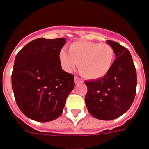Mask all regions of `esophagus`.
<instances>
[{
	"mask_svg": "<svg viewBox=\"0 0 149 149\" xmlns=\"http://www.w3.org/2000/svg\"><path fill=\"white\" fill-rule=\"evenodd\" d=\"M82 81H83V80H82L80 78H79L78 77H74V83H76V84H77V83H81Z\"/></svg>",
	"mask_w": 149,
	"mask_h": 149,
	"instance_id": "34e87169",
	"label": "esophagus"
}]
</instances>
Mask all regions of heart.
I'll use <instances>...</instances> for the list:
<instances>
[{
    "mask_svg": "<svg viewBox=\"0 0 149 149\" xmlns=\"http://www.w3.org/2000/svg\"><path fill=\"white\" fill-rule=\"evenodd\" d=\"M58 57L66 72H72L78 64L79 72L83 77L97 79L105 77L112 69L115 52L108 43L77 41L70 45L69 53L61 49Z\"/></svg>",
    "mask_w": 149,
    "mask_h": 149,
    "instance_id": "1",
    "label": "heart"
}]
</instances>
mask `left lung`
Returning <instances> with one entry per match:
<instances>
[{
	"label": "left lung",
	"mask_w": 149,
	"mask_h": 149,
	"mask_svg": "<svg viewBox=\"0 0 149 149\" xmlns=\"http://www.w3.org/2000/svg\"><path fill=\"white\" fill-rule=\"evenodd\" d=\"M116 59L112 69L102 78L86 81L85 102L89 112L101 120H112L128 111L135 99L137 76L132 56L125 47L112 40Z\"/></svg>",
	"instance_id": "8db88e82"
}]
</instances>
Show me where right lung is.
I'll use <instances>...</instances> for the list:
<instances>
[{
	"instance_id": "obj_1",
	"label": "right lung",
	"mask_w": 149,
	"mask_h": 149,
	"mask_svg": "<svg viewBox=\"0 0 149 149\" xmlns=\"http://www.w3.org/2000/svg\"><path fill=\"white\" fill-rule=\"evenodd\" d=\"M65 38H39L17 54L12 88L20 111L33 120L46 123L62 114L66 100L74 88V76L62 70L59 52Z\"/></svg>"
}]
</instances>
